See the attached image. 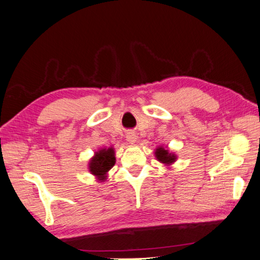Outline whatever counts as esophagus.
Segmentation results:
<instances>
[{"label":"esophagus","instance_id":"esophagus-1","mask_svg":"<svg viewBox=\"0 0 260 260\" xmlns=\"http://www.w3.org/2000/svg\"><path fill=\"white\" fill-rule=\"evenodd\" d=\"M126 140L129 143V144H135L137 141V136L135 133H133V132H131V133L126 135Z\"/></svg>","mask_w":260,"mask_h":260}]
</instances>
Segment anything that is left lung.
Here are the masks:
<instances>
[{
  "instance_id": "obj_1",
  "label": "left lung",
  "mask_w": 260,
  "mask_h": 260,
  "mask_svg": "<svg viewBox=\"0 0 260 260\" xmlns=\"http://www.w3.org/2000/svg\"><path fill=\"white\" fill-rule=\"evenodd\" d=\"M154 155H155L157 161L164 164L165 167H171L176 161V158H178L174 153L168 150L167 146H157L155 152H154Z\"/></svg>"
}]
</instances>
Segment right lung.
I'll list each match as a JSON object with an SVG mask.
<instances>
[{
    "label": "right lung",
    "instance_id": "1",
    "mask_svg": "<svg viewBox=\"0 0 260 260\" xmlns=\"http://www.w3.org/2000/svg\"><path fill=\"white\" fill-rule=\"evenodd\" d=\"M115 162V148L113 146L108 148H99L89 159L88 169L98 182H105L107 180L109 170L114 167Z\"/></svg>",
    "mask_w": 260,
    "mask_h": 260
}]
</instances>
